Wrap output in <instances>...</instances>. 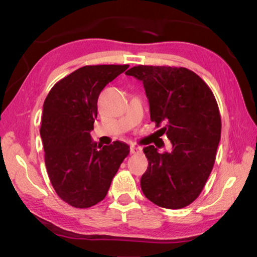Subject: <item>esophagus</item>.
<instances>
[{
  "mask_svg": "<svg viewBox=\"0 0 257 257\" xmlns=\"http://www.w3.org/2000/svg\"><path fill=\"white\" fill-rule=\"evenodd\" d=\"M141 151V148L138 146H130V154H138V152Z\"/></svg>",
  "mask_w": 257,
  "mask_h": 257,
  "instance_id": "esophagus-1",
  "label": "esophagus"
}]
</instances>
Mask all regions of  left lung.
Instances as JSON below:
<instances>
[{"label":"left lung","instance_id":"1","mask_svg":"<svg viewBox=\"0 0 257 257\" xmlns=\"http://www.w3.org/2000/svg\"><path fill=\"white\" fill-rule=\"evenodd\" d=\"M143 81L151 121L167 135L172 150L145 147L148 169L140 180L146 198L166 209H182L204 188L221 138L219 106L210 87L192 70L135 66L125 72Z\"/></svg>","mask_w":257,"mask_h":257}]
</instances>
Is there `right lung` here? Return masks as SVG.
I'll use <instances>...</instances> for the list:
<instances>
[{
  "instance_id": "right-lung-1",
  "label": "right lung",
  "mask_w": 257,
  "mask_h": 257,
  "mask_svg": "<svg viewBox=\"0 0 257 257\" xmlns=\"http://www.w3.org/2000/svg\"><path fill=\"white\" fill-rule=\"evenodd\" d=\"M129 65H92L54 85L43 106L41 137L45 166L63 201L86 209L105 199L112 178L129 155L127 144L98 146L91 140L100 91Z\"/></svg>"
}]
</instances>
